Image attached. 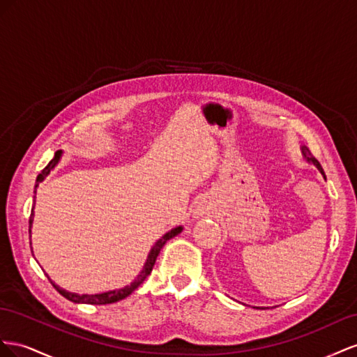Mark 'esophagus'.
<instances>
[{"label": "esophagus", "instance_id": "esophagus-1", "mask_svg": "<svg viewBox=\"0 0 357 357\" xmlns=\"http://www.w3.org/2000/svg\"><path fill=\"white\" fill-rule=\"evenodd\" d=\"M209 212H211V208L206 205V203H200V205H199L197 209H196L197 215H208Z\"/></svg>", "mask_w": 357, "mask_h": 357}]
</instances>
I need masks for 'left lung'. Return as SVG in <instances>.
<instances>
[{
  "label": "left lung",
  "instance_id": "8db88e82",
  "mask_svg": "<svg viewBox=\"0 0 357 357\" xmlns=\"http://www.w3.org/2000/svg\"><path fill=\"white\" fill-rule=\"evenodd\" d=\"M302 152H303V155H305V158H307L310 162H312V165L315 166V167H317L320 172H321V175H324V172H323V169H321V166H320V162H319V160L317 158H315L312 154H311V152H310V149L307 148V146H303L302 148Z\"/></svg>",
  "mask_w": 357,
  "mask_h": 357
}]
</instances>
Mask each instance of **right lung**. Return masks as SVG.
I'll return each mask as SVG.
<instances>
[{"label":"right lung","instance_id":"1","mask_svg":"<svg viewBox=\"0 0 357 357\" xmlns=\"http://www.w3.org/2000/svg\"><path fill=\"white\" fill-rule=\"evenodd\" d=\"M59 157H61V151H56V152H55V157H54L52 160H50L49 165H47V166L42 170V173H40V175L37 176L34 195L37 192L38 182H42V181L45 179V176L47 175V173L50 172V169L55 167V165L58 162ZM34 197H36V196H34ZM33 209H34V206H33ZM33 215H34V211H31V217H29V245H31V224H33ZM181 231H182V227H176V229H173V230L167 231L166 235L162 236L161 239H158V241L155 242V245L152 247V250H151V252H149V256H148V260H146V263H145L144 271L140 272V275H137V278H136L133 282H131L130 286H127V287H124V289H121V290L106 291V293H100V294H76V293H70V291H66V290H63L61 287H58L54 281H50V280H49V281H50V284H52V286L55 287V290H56L59 294H63V296H64L66 299H68V301H71V302H75V303L107 305V303H114V302L122 301V299H126V298L128 296V294L133 293V291L140 286V284L146 280V277L151 273L152 268H154L155 260H157V257H158V254H160L161 248L165 247V243H166L169 239L175 238L176 235H179Z\"/></svg>","mask_w":357,"mask_h":357}]
</instances>
